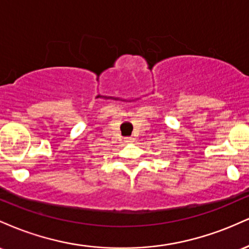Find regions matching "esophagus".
I'll list each match as a JSON object with an SVG mask.
<instances>
[{"instance_id": "1", "label": "esophagus", "mask_w": 249, "mask_h": 249, "mask_svg": "<svg viewBox=\"0 0 249 249\" xmlns=\"http://www.w3.org/2000/svg\"><path fill=\"white\" fill-rule=\"evenodd\" d=\"M125 142H133L134 138H132V137H126V138H125Z\"/></svg>"}]
</instances>
